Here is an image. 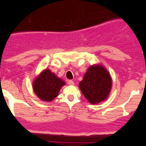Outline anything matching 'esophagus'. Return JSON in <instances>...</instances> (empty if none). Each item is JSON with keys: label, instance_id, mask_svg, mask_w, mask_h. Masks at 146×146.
<instances>
[{"label": "esophagus", "instance_id": "esophagus-1", "mask_svg": "<svg viewBox=\"0 0 146 146\" xmlns=\"http://www.w3.org/2000/svg\"><path fill=\"white\" fill-rule=\"evenodd\" d=\"M68 85H74V82L72 81V80H69L68 82Z\"/></svg>", "mask_w": 146, "mask_h": 146}]
</instances>
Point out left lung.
<instances>
[{
  "label": "left lung",
  "instance_id": "1",
  "mask_svg": "<svg viewBox=\"0 0 146 146\" xmlns=\"http://www.w3.org/2000/svg\"><path fill=\"white\" fill-rule=\"evenodd\" d=\"M112 78L103 65L90 66L79 84L85 98L92 104H96L108 98L112 88Z\"/></svg>",
  "mask_w": 146,
  "mask_h": 146
}]
</instances>
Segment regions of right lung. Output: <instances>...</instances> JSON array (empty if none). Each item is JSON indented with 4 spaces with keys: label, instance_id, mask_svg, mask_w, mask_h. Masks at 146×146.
Listing matches in <instances>:
<instances>
[{
    "label": "right lung",
    "instance_id": "obj_1",
    "mask_svg": "<svg viewBox=\"0 0 146 146\" xmlns=\"http://www.w3.org/2000/svg\"><path fill=\"white\" fill-rule=\"evenodd\" d=\"M65 82L58 78L48 68L43 70L33 82V90L35 94L43 102H51L59 94Z\"/></svg>",
    "mask_w": 146,
    "mask_h": 146
}]
</instances>
